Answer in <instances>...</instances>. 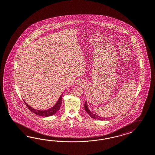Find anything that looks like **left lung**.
I'll list each match as a JSON object with an SVG mask.
<instances>
[{
    "label": "left lung",
    "instance_id": "obj_1",
    "mask_svg": "<svg viewBox=\"0 0 155 155\" xmlns=\"http://www.w3.org/2000/svg\"><path fill=\"white\" fill-rule=\"evenodd\" d=\"M84 109H85V110H86V111L87 112V114H88L90 115V117H92V118L100 120H105L106 119H107V117H99L98 115H97L94 114L93 113H92L91 111H90V110L88 109V105H87L86 101L85 104H84Z\"/></svg>",
    "mask_w": 155,
    "mask_h": 155
}]
</instances>
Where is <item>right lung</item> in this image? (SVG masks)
<instances>
[{"label":"right lung","mask_w":155,"mask_h":155,"mask_svg":"<svg viewBox=\"0 0 155 155\" xmlns=\"http://www.w3.org/2000/svg\"><path fill=\"white\" fill-rule=\"evenodd\" d=\"M24 102L25 103L27 107L30 110L32 113L41 116V117H50L54 115L55 114L57 113V111L60 109L61 105V102H62V96L61 95L60 96L59 98L58 99V101H57V103L53 106L52 107L50 108L49 109L45 110H36L34 108H32V107H31L30 106L28 105L26 102L24 100H23Z\"/></svg>","instance_id":"obj_1"}]
</instances>
